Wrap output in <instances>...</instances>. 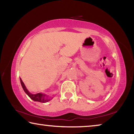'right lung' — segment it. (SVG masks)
Instances as JSON below:
<instances>
[{
  "label": "right lung",
  "mask_w": 134,
  "mask_h": 134,
  "mask_svg": "<svg viewBox=\"0 0 134 134\" xmlns=\"http://www.w3.org/2000/svg\"><path fill=\"white\" fill-rule=\"evenodd\" d=\"M20 82H21V84L22 85V87L24 90V92L26 93V94L28 95V96L31 99H33V101H38V102H40V103H46L49 101H50L51 99L49 98H45L46 95L43 94H41V93H39V94H31L29 92V91L27 90L26 87H25V85L23 83V80H21V79L20 78Z\"/></svg>",
  "instance_id": "obj_1"
}]
</instances>
